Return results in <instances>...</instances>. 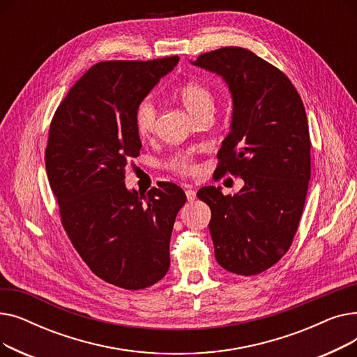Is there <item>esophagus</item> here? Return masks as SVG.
Listing matches in <instances>:
<instances>
[{
	"label": "esophagus",
	"mask_w": 357,
	"mask_h": 357,
	"mask_svg": "<svg viewBox=\"0 0 357 357\" xmlns=\"http://www.w3.org/2000/svg\"><path fill=\"white\" fill-rule=\"evenodd\" d=\"M185 194H186V199L188 201H194L195 198H197V192H195V190L192 188V186H186V190H185Z\"/></svg>",
	"instance_id": "esophagus-1"
}]
</instances>
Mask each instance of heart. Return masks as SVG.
Listing matches in <instances>:
<instances>
[{
    "label": "heart",
    "mask_w": 357,
    "mask_h": 357,
    "mask_svg": "<svg viewBox=\"0 0 357 357\" xmlns=\"http://www.w3.org/2000/svg\"><path fill=\"white\" fill-rule=\"evenodd\" d=\"M179 98L183 105L188 108L195 117L202 111L214 108V92L202 81H188L179 86ZM158 121V105L153 98H143L135 108V126L137 133L142 137H149L153 135ZM167 167L179 175H192L197 171V163L192 152L175 153L167 160Z\"/></svg>",
    "instance_id": "1"
}]
</instances>
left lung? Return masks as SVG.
<instances>
[{
	"label": "left lung",
	"mask_w": 357,
	"mask_h": 357,
	"mask_svg": "<svg viewBox=\"0 0 357 357\" xmlns=\"http://www.w3.org/2000/svg\"><path fill=\"white\" fill-rule=\"evenodd\" d=\"M194 65L221 75L234 102L215 181L224 175L245 181L234 195L215 186L197 194L211 208L214 255L229 272L257 275L289 250L303 215L311 178L305 108L287 75L249 49L220 47L199 54Z\"/></svg>",
	"instance_id": "obj_1"
}]
</instances>
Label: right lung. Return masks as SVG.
<instances>
[{
    "label": "right lung",
    "mask_w": 357,
    "mask_h": 357,
    "mask_svg": "<svg viewBox=\"0 0 357 357\" xmlns=\"http://www.w3.org/2000/svg\"><path fill=\"white\" fill-rule=\"evenodd\" d=\"M178 61L96 63L69 89L49 128L46 172L62 226L88 268L123 289L155 285L171 265L169 241L185 192L159 182L140 197L127 191L124 178L142 147L135 108Z\"/></svg>",
    "instance_id": "1"
}]
</instances>
